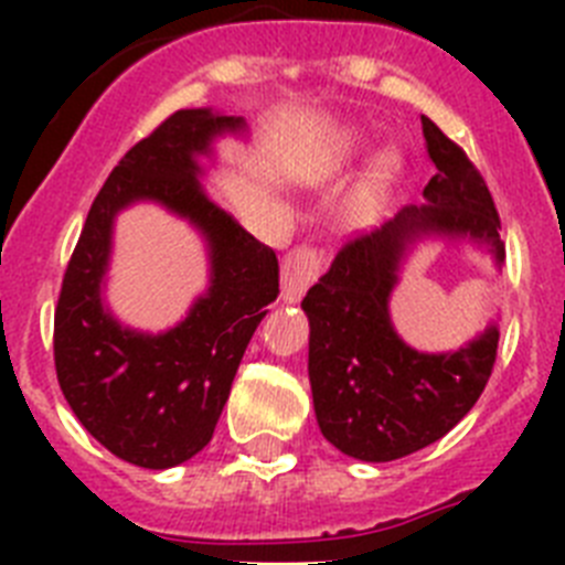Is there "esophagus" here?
<instances>
[{"mask_svg": "<svg viewBox=\"0 0 565 565\" xmlns=\"http://www.w3.org/2000/svg\"><path fill=\"white\" fill-rule=\"evenodd\" d=\"M322 266H326V257L313 246H297L294 252H288L282 259V271H279L282 274V299L299 302L302 294L317 282Z\"/></svg>", "mask_w": 565, "mask_h": 565, "instance_id": "esophagus-1", "label": "esophagus"}]
</instances>
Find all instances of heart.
<instances>
[{
  "label": "heart",
  "instance_id": "1",
  "mask_svg": "<svg viewBox=\"0 0 565 565\" xmlns=\"http://www.w3.org/2000/svg\"><path fill=\"white\" fill-rule=\"evenodd\" d=\"M364 152H367V143H364L362 135H342V138L333 143L331 158H328V169H331V172L351 169ZM398 172H402V158H398L396 152H379L376 158H373L371 169H367L362 186H359L356 203H353V221H371L373 214L379 212V206L384 203V198H387V192L393 189V183H396Z\"/></svg>",
  "mask_w": 565,
  "mask_h": 565
}]
</instances>
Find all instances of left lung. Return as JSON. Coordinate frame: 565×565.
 I'll return each instance as SVG.
<instances>
[{
  "mask_svg": "<svg viewBox=\"0 0 565 565\" xmlns=\"http://www.w3.org/2000/svg\"><path fill=\"white\" fill-rule=\"evenodd\" d=\"M436 174L424 206L348 239L302 299L308 376L319 430L344 456L396 461L456 427L495 364L498 326L450 353H422L393 328L391 294L418 239H472L503 263L501 217L481 172L430 118H422Z\"/></svg>",
  "mask_w": 565,
  "mask_h": 565,
  "instance_id": "left-lung-1",
  "label": "left lung"
}]
</instances>
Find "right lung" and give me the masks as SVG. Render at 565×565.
Wrapping results in <instances>:
<instances>
[{
  "mask_svg": "<svg viewBox=\"0 0 565 565\" xmlns=\"http://www.w3.org/2000/svg\"><path fill=\"white\" fill-rule=\"evenodd\" d=\"M239 129L243 118L209 107L169 115L109 172L64 271L53 326L58 384L84 430L135 467H178L212 441L248 339L279 294L277 254L198 181V154ZM141 200L192 222L210 246V291L163 334L121 327L100 297L114 214Z\"/></svg>",
  "mask_w": 565,
  "mask_h": 565,
  "instance_id": "1",
  "label": "right lung"
}]
</instances>
